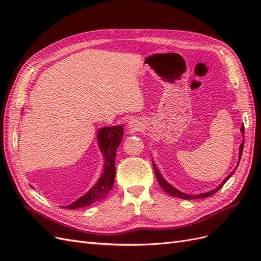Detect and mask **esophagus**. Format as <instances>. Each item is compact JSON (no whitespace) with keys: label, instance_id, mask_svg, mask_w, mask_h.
<instances>
[{"label":"esophagus","instance_id":"obj_1","mask_svg":"<svg viewBox=\"0 0 261 261\" xmlns=\"http://www.w3.org/2000/svg\"><path fill=\"white\" fill-rule=\"evenodd\" d=\"M128 126H129V128L136 129L139 126V124H137V122H135V121H130V122H128Z\"/></svg>","mask_w":261,"mask_h":261}]
</instances>
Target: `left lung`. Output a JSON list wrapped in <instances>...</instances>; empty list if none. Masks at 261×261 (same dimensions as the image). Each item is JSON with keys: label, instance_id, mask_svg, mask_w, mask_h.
<instances>
[{"label": "left lung", "instance_id": "obj_1", "mask_svg": "<svg viewBox=\"0 0 261 261\" xmlns=\"http://www.w3.org/2000/svg\"><path fill=\"white\" fill-rule=\"evenodd\" d=\"M241 132H242V134L244 135V126H243V125H242V127H241ZM243 148H244V141H243V143H242V144H241V146H240L239 162H238V165H236V168L239 167V163H240V161H241L242 153H243ZM152 165H153L154 174H155V177H156L158 183H159V185L161 186V188L163 189V191H164L165 193H168L169 195H171V196H174V197H177V198H180V199H200V198H206V197H209V196H211V195H213V194H216V193L219 191V189L226 183V180L232 176V174L234 173V171L236 170V168H235V169H234V171H233V172H231V174H230V175H227V177H225V178L223 179L222 183H221L217 188L212 189V191L207 192V193H202V194H199V195H188V194H185V193H183V192L178 191V189H176L175 187H173L171 184H169L168 181L163 178V176L161 175V173L159 172V170H158V168L155 167V164H154V162H153V161H152Z\"/></svg>", "mask_w": 261, "mask_h": 261}]
</instances>
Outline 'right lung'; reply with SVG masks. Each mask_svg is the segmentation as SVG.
Here are the masks:
<instances>
[{
	"instance_id": "1",
	"label": "right lung",
	"mask_w": 261,
	"mask_h": 261,
	"mask_svg": "<svg viewBox=\"0 0 261 261\" xmlns=\"http://www.w3.org/2000/svg\"><path fill=\"white\" fill-rule=\"evenodd\" d=\"M124 129L122 125L111 126V127H102L97 133L98 145L100 151L105 158L103 171L98 181L94 184L88 192L81 198L64 208L67 209H78L90 206L92 202L101 200L109 194L114 184L115 178V155L117 147L120 146Z\"/></svg>"
}]
</instances>
